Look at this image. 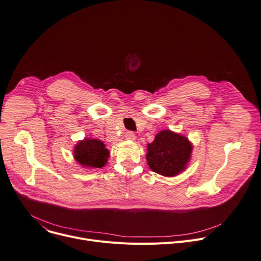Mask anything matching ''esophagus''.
Returning a JSON list of instances; mask_svg holds the SVG:
<instances>
[{
	"label": "esophagus",
	"instance_id": "1",
	"mask_svg": "<svg viewBox=\"0 0 261 261\" xmlns=\"http://www.w3.org/2000/svg\"><path fill=\"white\" fill-rule=\"evenodd\" d=\"M126 139H130V140H134L135 139V134L133 131H127L125 134Z\"/></svg>",
	"mask_w": 261,
	"mask_h": 261
}]
</instances>
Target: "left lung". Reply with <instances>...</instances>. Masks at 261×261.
Returning a JSON list of instances; mask_svg holds the SVG:
<instances>
[{"label": "left lung", "instance_id": "8db88e82", "mask_svg": "<svg viewBox=\"0 0 261 261\" xmlns=\"http://www.w3.org/2000/svg\"><path fill=\"white\" fill-rule=\"evenodd\" d=\"M192 150L193 147L186 137L163 130L148 145V164L152 171L162 176H176L185 169Z\"/></svg>", "mask_w": 261, "mask_h": 261}]
</instances>
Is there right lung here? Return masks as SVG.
<instances>
[{
	"label": "right lung",
	"mask_w": 261,
	"mask_h": 261,
	"mask_svg": "<svg viewBox=\"0 0 261 261\" xmlns=\"http://www.w3.org/2000/svg\"><path fill=\"white\" fill-rule=\"evenodd\" d=\"M75 159L84 167L103 168L107 162L109 152L105 149L103 141L86 138L79 141L74 151Z\"/></svg>",
	"instance_id": "1"
}]
</instances>
